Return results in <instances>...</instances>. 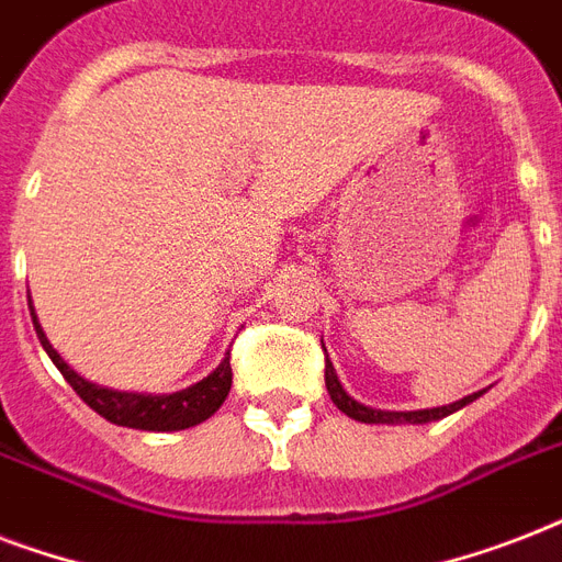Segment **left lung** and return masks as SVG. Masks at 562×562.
Instances as JSON below:
<instances>
[{
    "label": "left lung",
    "instance_id": "1",
    "mask_svg": "<svg viewBox=\"0 0 562 562\" xmlns=\"http://www.w3.org/2000/svg\"><path fill=\"white\" fill-rule=\"evenodd\" d=\"M326 391L333 396V402L338 405V411H344L347 417L359 419V423H431V419H443L454 411H461L463 405H470L472 400H479L481 393L487 391H479V393H470V396H463V400L452 402V405H440V408H423V411H382V408H368V405H361L350 396V393L344 391L341 382H338V373H335L333 361L326 359Z\"/></svg>",
    "mask_w": 562,
    "mask_h": 562
}]
</instances>
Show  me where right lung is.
Wrapping results in <instances>:
<instances>
[{
    "label": "right lung",
    "mask_w": 562,
    "mask_h": 562,
    "mask_svg": "<svg viewBox=\"0 0 562 562\" xmlns=\"http://www.w3.org/2000/svg\"><path fill=\"white\" fill-rule=\"evenodd\" d=\"M37 338L48 359L55 361V368L64 373V379L72 384V391L90 405L95 414H101L110 423L127 428H139V431H183L192 428L203 419H210L221 408V402L227 400L229 384H233V368H229V352L224 356L218 368L212 370L206 379L178 393H134V391H113V387H101V384L87 382L83 375L75 373L60 352L48 344L43 326L37 324V315L31 312Z\"/></svg>",
    "instance_id": "1"
}]
</instances>
